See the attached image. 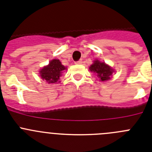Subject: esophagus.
<instances>
[{
  "label": "esophagus",
  "mask_w": 152,
  "mask_h": 152,
  "mask_svg": "<svg viewBox=\"0 0 152 152\" xmlns=\"http://www.w3.org/2000/svg\"><path fill=\"white\" fill-rule=\"evenodd\" d=\"M81 63H82V60L81 59L78 60V61H75V64H81Z\"/></svg>",
  "instance_id": "1"
}]
</instances>
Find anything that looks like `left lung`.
Wrapping results in <instances>:
<instances>
[{"label":"left lung","instance_id":"left-lung-1","mask_svg":"<svg viewBox=\"0 0 152 152\" xmlns=\"http://www.w3.org/2000/svg\"><path fill=\"white\" fill-rule=\"evenodd\" d=\"M91 72H94L100 80L104 81L110 79V76L113 75V70L106 64L104 62H100L98 60L94 61V64H91L89 68Z\"/></svg>","mask_w":152,"mask_h":152}]
</instances>
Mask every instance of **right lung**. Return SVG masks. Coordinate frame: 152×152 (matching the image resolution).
Masks as SVG:
<instances>
[{"label":"right lung","instance_id":"right-lung-1","mask_svg":"<svg viewBox=\"0 0 152 152\" xmlns=\"http://www.w3.org/2000/svg\"><path fill=\"white\" fill-rule=\"evenodd\" d=\"M66 68L62 65L61 61L58 59H53L49 62V65L42 68L39 72L40 77L45 80L49 84L57 83Z\"/></svg>","mask_w":152,"mask_h":152}]
</instances>
